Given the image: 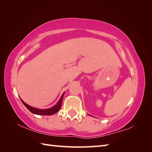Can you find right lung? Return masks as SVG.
I'll list each match as a JSON object with an SVG mask.
<instances>
[{
    "instance_id": "add662e5",
    "label": "right lung",
    "mask_w": 152,
    "mask_h": 152,
    "mask_svg": "<svg viewBox=\"0 0 152 152\" xmlns=\"http://www.w3.org/2000/svg\"><path fill=\"white\" fill-rule=\"evenodd\" d=\"M64 93L62 94L61 98L59 99V100L58 101V102L57 103V104L56 105L54 106V107L52 108H49V109H45V110H41V109H38V108H34L32 107H30V106H29L28 104L25 103L21 99V100L22 103H23V104L27 108V109L29 110L31 113H33L34 114H37V115H53L54 113H57L59 110H60L61 107L62 99L63 98Z\"/></svg>"
}]
</instances>
